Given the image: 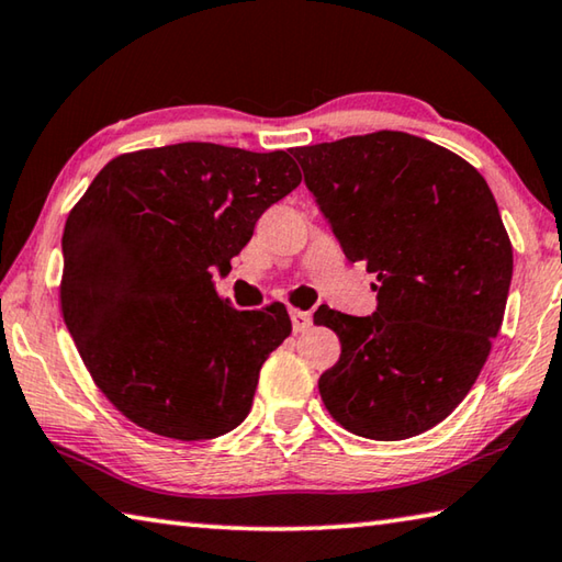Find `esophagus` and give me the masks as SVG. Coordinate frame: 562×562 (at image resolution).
Listing matches in <instances>:
<instances>
[{"instance_id": "obj_1", "label": "esophagus", "mask_w": 562, "mask_h": 562, "mask_svg": "<svg viewBox=\"0 0 562 562\" xmlns=\"http://www.w3.org/2000/svg\"><path fill=\"white\" fill-rule=\"evenodd\" d=\"M290 319H292V329L294 331H307L312 326V314L302 312V310H290Z\"/></svg>"}]
</instances>
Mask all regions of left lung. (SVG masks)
<instances>
[{
	"instance_id": "left-lung-1",
	"label": "left lung",
	"mask_w": 562,
	"mask_h": 562,
	"mask_svg": "<svg viewBox=\"0 0 562 562\" xmlns=\"http://www.w3.org/2000/svg\"><path fill=\"white\" fill-rule=\"evenodd\" d=\"M304 183L379 307H319L341 356L319 393L336 423L369 440H407L472 391L502 329L514 250L494 193L454 151L381 130L294 147Z\"/></svg>"
}]
</instances>
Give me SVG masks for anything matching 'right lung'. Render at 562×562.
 Segmentation results:
<instances>
[{"instance_id": "right-lung-1", "label": "right lung", "mask_w": 562, "mask_h": 562, "mask_svg": "<svg viewBox=\"0 0 562 562\" xmlns=\"http://www.w3.org/2000/svg\"><path fill=\"white\" fill-rule=\"evenodd\" d=\"M300 181L282 149L181 142L108 161L70 209L60 312L130 423L191 442L246 420L262 363L292 322L280 302L236 310L211 270H228L262 211Z\"/></svg>"}]
</instances>
